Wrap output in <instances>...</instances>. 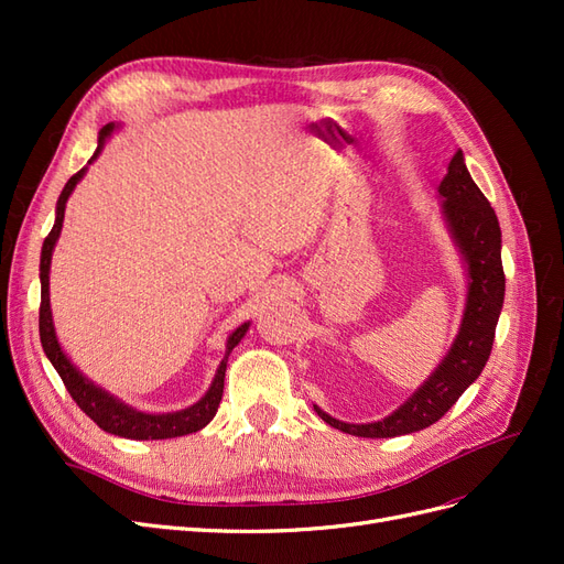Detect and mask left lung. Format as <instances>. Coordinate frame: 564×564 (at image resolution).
I'll return each mask as SVG.
<instances>
[{
    "label": "left lung",
    "instance_id": "8db88e82",
    "mask_svg": "<svg viewBox=\"0 0 564 564\" xmlns=\"http://www.w3.org/2000/svg\"><path fill=\"white\" fill-rule=\"evenodd\" d=\"M437 193L442 197V218L468 278L466 305L456 338L431 377L381 421L346 423L313 404L317 416L336 431L355 437H398L429 429L449 412L464 390L480 377L489 360L506 294L499 218L470 178L460 150L452 158Z\"/></svg>",
    "mask_w": 564,
    "mask_h": 564
}]
</instances>
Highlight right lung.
<instances>
[{
    "instance_id": "obj_1",
    "label": "right lung",
    "mask_w": 564,
    "mask_h": 564,
    "mask_svg": "<svg viewBox=\"0 0 564 564\" xmlns=\"http://www.w3.org/2000/svg\"><path fill=\"white\" fill-rule=\"evenodd\" d=\"M117 129L115 122L106 124L104 129L98 131V148L91 155L89 164L100 155L106 141L110 139V133ZM89 166L79 169V172L65 183L63 193L56 202V220L54 228L46 235V240L42 245V259H40V282H42V305H40V338H42V348L48 357V362L54 365V369L58 371V377L63 379L67 392H70L73 400L79 404V409L87 414L98 429H104L110 435L117 437H129V440H166V437H181V435H191L202 431L207 425L216 412L220 398H224V381H226V367H228V357L232 352V348L240 344L245 338V334L249 332V322L240 324L228 340H226V355L220 360L214 381L209 386V390L204 395L185 409H178V412H166V414H150V412H141L127 402L119 400L112 392H108L106 388H100L98 383H94L87 373H82L79 367L73 365L70 357L65 355V350L58 344L56 336V327H54V315H51V299H48V272H51V253L56 249V242L63 230V218H65V202L67 197L73 195V191L77 187V183L87 174Z\"/></svg>"
}]
</instances>
